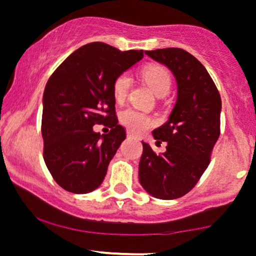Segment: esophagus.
<instances>
[{
    "instance_id": "34e87169",
    "label": "esophagus",
    "mask_w": 256,
    "mask_h": 256,
    "mask_svg": "<svg viewBox=\"0 0 256 256\" xmlns=\"http://www.w3.org/2000/svg\"><path fill=\"white\" fill-rule=\"evenodd\" d=\"M128 138H134V137H135V136H134V134L128 132Z\"/></svg>"
}]
</instances>
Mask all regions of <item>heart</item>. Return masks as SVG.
Returning a JSON list of instances; mask_svg holds the SVG:
<instances>
[{
	"mask_svg": "<svg viewBox=\"0 0 256 256\" xmlns=\"http://www.w3.org/2000/svg\"><path fill=\"white\" fill-rule=\"evenodd\" d=\"M142 77L148 87L157 96H164L169 93L172 86L170 74L166 68L156 64L144 67L142 71ZM131 87V77L128 74H121L116 77L112 84V92L116 102H124L128 96ZM120 121L135 134H141L152 128V116L144 112L136 109H126L120 114Z\"/></svg>",
	"mask_w": 256,
	"mask_h": 256,
	"instance_id": "1",
	"label": "heart"
}]
</instances>
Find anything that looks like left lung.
Here are the masks:
<instances>
[{
	"label": "left lung",
	"mask_w": 256,
	"mask_h": 256,
	"mask_svg": "<svg viewBox=\"0 0 256 256\" xmlns=\"http://www.w3.org/2000/svg\"><path fill=\"white\" fill-rule=\"evenodd\" d=\"M174 74L176 103L169 119L153 131L166 142V150L156 154L146 142L138 164V180L153 198L173 200L196 185L208 166L220 137V96L204 64L179 48L144 51Z\"/></svg>",
	"instance_id": "obj_1"
}]
</instances>
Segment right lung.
I'll return each mask as SVG.
<instances>
[{
    "label": "right lung",
    "mask_w": 256,
    "mask_h": 256,
    "mask_svg": "<svg viewBox=\"0 0 256 256\" xmlns=\"http://www.w3.org/2000/svg\"><path fill=\"white\" fill-rule=\"evenodd\" d=\"M142 58V50L120 51L90 42L72 52L48 80L42 96L44 160L66 192L87 194L103 182L126 137L118 124L112 84ZM96 123L112 130L104 136L94 133Z\"/></svg>",
    "instance_id": "right-lung-1"
}]
</instances>
